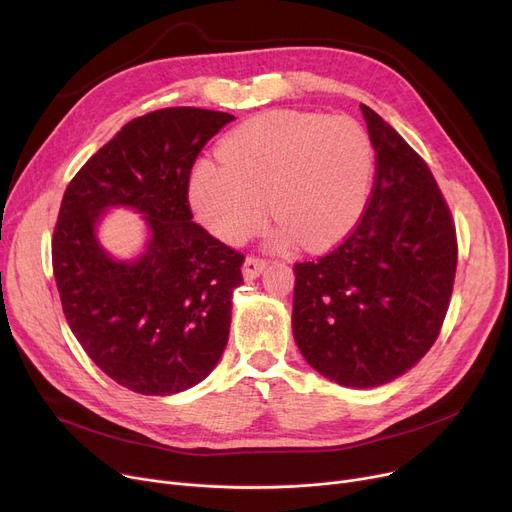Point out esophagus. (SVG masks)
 Returning <instances> with one entry per match:
<instances>
[{
    "label": "esophagus",
    "mask_w": 512,
    "mask_h": 512,
    "mask_svg": "<svg viewBox=\"0 0 512 512\" xmlns=\"http://www.w3.org/2000/svg\"><path fill=\"white\" fill-rule=\"evenodd\" d=\"M264 268H266V260L248 256V258L244 260V268H242V270H244V279H246V281H254L256 277L262 275Z\"/></svg>",
    "instance_id": "1"
}]
</instances>
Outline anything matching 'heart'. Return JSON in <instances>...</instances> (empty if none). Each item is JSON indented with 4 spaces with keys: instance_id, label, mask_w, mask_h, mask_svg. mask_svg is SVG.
I'll return each instance as SVG.
<instances>
[{
    "instance_id": "b5f03b06",
    "label": "heart",
    "mask_w": 512,
    "mask_h": 512,
    "mask_svg": "<svg viewBox=\"0 0 512 512\" xmlns=\"http://www.w3.org/2000/svg\"><path fill=\"white\" fill-rule=\"evenodd\" d=\"M221 165L200 161L188 184L198 221L221 242L239 244L264 223V200L281 225L277 239L304 248L337 242L366 204L374 148L351 117L268 111L229 132Z\"/></svg>"
}]
</instances>
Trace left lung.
I'll list each match as a JSON object with an SVG mask.
<instances>
[{"label": "left lung", "instance_id": "left-lung-1", "mask_svg": "<svg viewBox=\"0 0 512 512\" xmlns=\"http://www.w3.org/2000/svg\"><path fill=\"white\" fill-rule=\"evenodd\" d=\"M376 184L345 242L293 266L291 328L306 362L349 388L403 376L434 345L457 270V235L428 165L393 126L359 105Z\"/></svg>", "mask_w": 512, "mask_h": 512}]
</instances>
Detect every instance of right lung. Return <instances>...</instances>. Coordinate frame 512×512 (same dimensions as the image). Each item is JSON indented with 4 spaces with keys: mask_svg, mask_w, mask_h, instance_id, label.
Here are the masks:
<instances>
[{
    "mask_svg": "<svg viewBox=\"0 0 512 512\" xmlns=\"http://www.w3.org/2000/svg\"><path fill=\"white\" fill-rule=\"evenodd\" d=\"M233 115L169 107L132 119L66 188L51 258L62 308L86 355L138 395H177L225 351L244 256L192 221L188 182L202 146ZM111 207L142 214L143 250L117 259L98 229Z\"/></svg>",
    "mask_w": 512,
    "mask_h": 512,
    "instance_id": "add662e5",
    "label": "right lung"
}]
</instances>
